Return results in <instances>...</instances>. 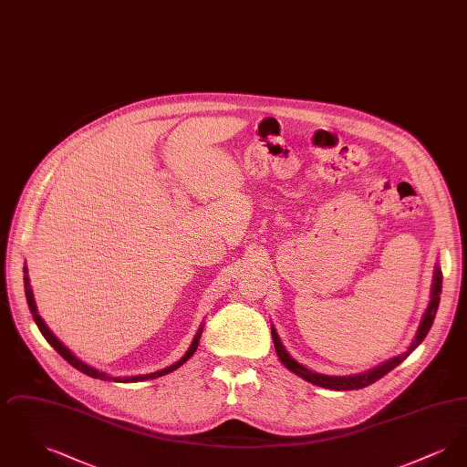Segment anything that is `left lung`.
Here are the masks:
<instances>
[{"instance_id":"obj_1","label":"left lung","mask_w":467,"mask_h":467,"mask_svg":"<svg viewBox=\"0 0 467 467\" xmlns=\"http://www.w3.org/2000/svg\"><path fill=\"white\" fill-rule=\"evenodd\" d=\"M441 282H443V273H441V267L438 266V263H436V266H434V276H432V287H431V301H429L427 308L423 311L420 326H419V329H417V334H415L411 345L408 347L406 352H402L400 356L392 357V358H389V360L378 364L373 369H368V371L357 373V375H347V377H331V375H322V373L311 371L306 366H303L301 362H297L294 357L290 356L289 352L285 350L284 343L280 341L276 329L271 326V336H273V343H275L276 356L282 360V364H284L289 371H292L294 375H297V377L310 381V383L317 385V387H324V389H329V390H357V389H364V387L375 383L379 378L385 377V375H387L389 371H392L396 366H400V362L422 343L423 337L431 331V326H432V322H434L436 311H438V306H440Z\"/></svg>"}]
</instances>
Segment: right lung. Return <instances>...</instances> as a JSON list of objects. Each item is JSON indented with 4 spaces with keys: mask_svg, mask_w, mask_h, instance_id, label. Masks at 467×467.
<instances>
[{
    "mask_svg": "<svg viewBox=\"0 0 467 467\" xmlns=\"http://www.w3.org/2000/svg\"><path fill=\"white\" fill-rule=\"evenodd\" d=\"M24 290H26V299H27V306H29V311H31V315H33V318H35V322H36V326H38V329H40V333L44 334L45 339L50 343V347H54L56 348V352L59 354V356L63 357L65 360H67L73 368H77L78 371H82L84 375H88L90 378H99V379H107V381H119V383H133V381H145V379H154V378L164 377V375H168V373H171V371H175L178 369L182 364H185L191 357L194 356V352L198 350V345H200L201 333H202V327H204V324H201L200 329H198V333L194 336V339H192V343H191V347H189V350L183 354V357L177 360L175 364H171V366H168V368H164V369H161V371H156V373H149V375H136V377H111L109 373H105V371H99V369H96V368H92L89 364H86L84 360H80L78 357L75 356L67 347L63 345V341L56 336V334L52 333L50 329H48V326L45 324L44 318L40 317V313H38V308H36V303H35V296H33V290H31V284H29V276H27V267L24 266Z\"/></svg>",
    "mask_w": 467,
    "mask_h": 467,
    "instance_id": "add662e5",
    "label": "right lung"
}]
</instances>
